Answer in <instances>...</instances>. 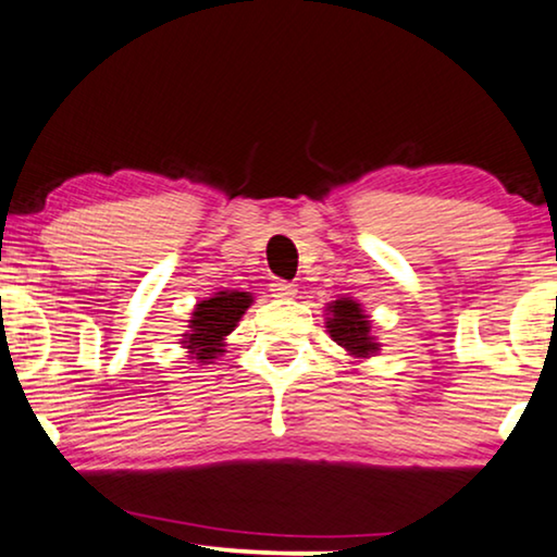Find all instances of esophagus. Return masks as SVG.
I'll use <instances>...</instances> for the list:
<instances>
[{
  "mask_svg": "<svg viewBox=\"0 0 557 557\" xmlns=\"http://www.w3.org/2000/svg\"><path fill=\"white\" fill-rule=\"evenodd\" d=\"M270 293H272V298L287 300V298H295L298 287H295L293 283H287V280H274V283L270 285Z\"/></svg>",
  "mask_w": 557,
  "mask_h": 557,
  "instance_id": "34e87169",
  "label": "esophagus"
}]
</instances>
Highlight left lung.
I'll use <instances>...</instances> for the list:
<instances>
[{
  "label": "left lung",
  "instance_id": "8db88e82",
  "mask_svg": "<svg viewBox=\"0 0 557 557\" xmlns=\"http://www.w3.org/2000/svg\"><path fill=\"white\" fill-rule=\"evenodd\" d=\"M329 321H325V329H329L331 338L348 351L354 359H369L380 351V344L372 336V323H369V315H364L361 306L351 298L333 300L329 308Z\"/></svg>",
  "mask_w": 557,
  "mask_h": 557
}]
</instances>
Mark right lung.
Here are the masks:
<instances>
[{"instance_id":"add662e5","label":"right lung","mask_w":557,"mask_h":557,"mask_svg":"<svg viewBox=\"0 0 557 557\" xmlns=\"http://www.w3.org/2000/svg\"><path fill=\"white\" fill-rule=\"evenodd\" d=\"M255 298L249 293L239 290H221L213 298H206L190 313L188 333H183V348H188L190 359L198 364H211L224 354V341L228 333L242 321Z\"/></svg>"}]
</instances>
